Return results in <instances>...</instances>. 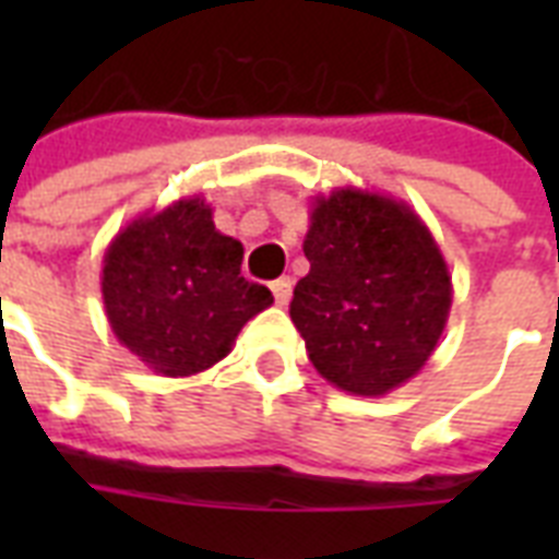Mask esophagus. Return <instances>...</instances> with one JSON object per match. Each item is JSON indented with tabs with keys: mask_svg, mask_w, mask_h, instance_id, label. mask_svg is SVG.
Returning a JSON list of instances; mask_svg holds the SVG:
<instances>
[{
	"mask_svg": "<svg viewBox=\"0 0 559 559\" xmlns=\"http://www.w3.org/2000/svg\"><path fill=\"white\" fill-rule=\"evenodd\" d=\"M272 296H275V305L287 307L289 298H293V278L272 281Z\"/></svg>",
	"mask_w": 559,
	"mask_h": 559,
	"instance_id": "34e87169",
	"label": "esophagus"
}]
</instances>
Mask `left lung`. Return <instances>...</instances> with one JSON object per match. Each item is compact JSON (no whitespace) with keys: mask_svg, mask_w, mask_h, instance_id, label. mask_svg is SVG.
<instances>
[{"mask_svg":"<svg viewBox=\"0 0 559 559\" xmlns=\"http://www.w3.org/2000/svg\"><path fill=\"white\" fill-rule=\"evenodd\" d=\"M310 272L289 316L307 357L336 389L382 397L429 362L452 307L441 246L403 200L362 188L313 197Z\"/></svg>","mask_w":559,"mask_h":559,"instance_id":"obj_1","label":"left lung"}]
</instances>
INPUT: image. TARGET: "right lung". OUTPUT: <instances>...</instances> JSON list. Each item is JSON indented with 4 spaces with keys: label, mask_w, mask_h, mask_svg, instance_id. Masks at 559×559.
Masks as SVG:
<instances>
[{
    "label": "right lung",
    "mask_w": 559,
    "mask_h": 559,
    "mask_svg": "<svg viewBox=\"0 0 559 559\" xmlns=\"http://www.w3.org/2000/svg\"><path fill=\"white\" fill-rule=\"evenodd\" d=\"M243 243L214 226L211 205L186 197L127 223L104 252L109 328L162 377H191L231 354L272 293L240 275Z\"/></svg>",
    "instance_id": "right-lung-1"
}]
</instances>
